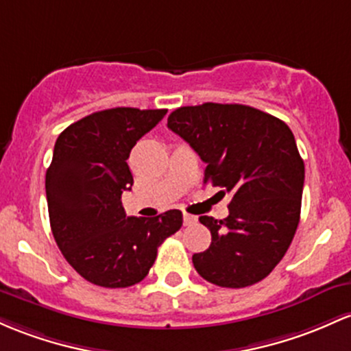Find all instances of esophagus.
I'll use <instances>...</instances> for the list:
<instances>
[{"instance_id":"34e87169","label":"esophagus","mask_w":351,"mask_h":351,"mask_svg":"<svg viewBox=\"0 0 351 351\" xmlns=\"http://www.w3.org/2000/svg\"><path fill=\"white\" fill-rule=\"evenodd\" d=\"M196 221V217H193V215H188V213H184L183 215V223L184 225H193V223Z\"/></svg>"}]
</instances>
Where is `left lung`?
Wrapping results in <instances>:
<instances>
[{"label":"left lung","instance_id":"8db88e82","mask_svg":"<svg viewBox=\"0 0 351 351\" xmlns=\"http://www.w3.org/2000/svg\"><path fill=\"white\" fill-rule=\"evenodd\" d=\"M168 128L206 163L203 182L233 195L225 219L199 217L211 245L193 255L196 271L223 288L267 278L293 240L302 210L305 165L291 130L234 103L182 106L168 117Z\"/></svg>","mask_w":351,"mask_h":351}]
</instances>
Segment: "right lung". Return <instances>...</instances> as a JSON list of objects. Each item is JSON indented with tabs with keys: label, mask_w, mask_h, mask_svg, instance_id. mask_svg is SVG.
<instances>
[{
	"label": "right lung",
	"mask_w": 351,
	"mask_h": 351,
	"mask_svg": "<svg viewBox=\"0 0 351 351\" xmlns=\"http://www.w3.org/2000/svg\"><path fill=\"white\" fill-rule=\"evenodd\" d=\"M167 110L111 108L69 125L46 169L49 225L58 248L84 280L105 288L140 283L158 246L182 228L183 215L126 217L123 191L133 186L126 160Z\"/></svg>",
	"instance_id": "obj_1"
}]
</instances>
